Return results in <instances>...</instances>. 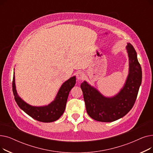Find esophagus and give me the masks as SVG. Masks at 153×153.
Returning a JSON list of instances; mask_svg holds the SVG:
<instances>
[{
    "instance_id": "esophagus-1",
    "label": "esophagus",
    "mask_w": 153,
    "mask_h": 153,
    "mask_svg": "<svg viewBox=\"0 0 153 153\" xmlns=\"http://www.w3.org/2000/svg\"><path fill=\"white\" fill-rule=\"evenodd\" d=\"M76 77L78 80H83L85 77V74L82 71H78L76 73Z\"/></svg>"
}]
</instances>
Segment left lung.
Wrapping results in <instances>:
<instances>
[{
	"label": "left lung",
	"instance_id": "obj_1",
	"mask_svg": "<svg viewBox=\"0 0 153 153\" xmlns=\"http://www.w3.org/2000/svg\"><path fill=\"white\" fill-rule=\"evenodd\" d=\"M126 49L129 58V72L122 89L115 96L105 97L84 81L81 85L88 115L98 122H111L123 117L133 107L142 81V71L137 54L131 44Z\"/></svg>",
	"mask_w": 153,
	"mask_h": 153
}]
</instances>
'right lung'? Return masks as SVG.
I'll use <instances>...</instances> for the list:
<instances>
[{
  "label": "right lung",
  "instance_id": "1",
  "mask_svg": "<svg viewBox=\"0 0 153 153\" xmlns=\"http://www.w3.org/2000/svg\"><path fill=\"white\" fill-rule=\"evenodd\" d=\"M76 82V76L71 77L67 80L61 86L54 100L49 105L41 107L30 105L19 97L16 90L14 73L12 82V90L15 100L22 110L39 122L50 123L58 120L63 114L65 110L69 92L75 85Z\"/></svg>",
  "mask_w": 153,
  "mask_h": 153
}]
</instances>
